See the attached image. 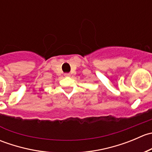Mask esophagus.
I'll list each match as a JSON object with an SVG mask.
<instances>
[{
	"label": "esophagus",
	"mask_w": 152,
	"mask_h": 152,
	"mask_svg": "<svg viewBox=\"0 0 152 152\" xmlns=\"http://www.w3.org/2000/svg\"><path fill=\"white\" fill-rule=\"evenodd\" d=\"M70 73H65V76H70Z\"/></svg>",
	"instance_id": "esophagus-1"
}]
</instances>
